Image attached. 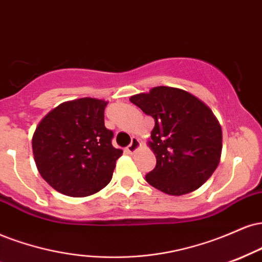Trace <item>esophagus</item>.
Segmentation results:
<instances>
[{
	"label": "esophagus",
	"mask_w": 262,
	"mask_h": 262,
	"mask_svg": "<svg viewBox=\"0 0 262 262\" xmlns=\"http://www.w3.org/2000/svg\"><path fill=\"white\" fill-rule=\"evenodd\" d=\"M140 146H141L140 140L138 139V138H133V139H132V143L127 146V151L129 154H134Z\"/></svg>",
	"instance_id": "34e87169"
}]
</instances>
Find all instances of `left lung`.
<instances>
[{"mask_svg": "<svg viewBox=\"0 0 262 262\" xmlns=\"http://www.w3.org/2000/svg\"><path fill=\"white\" fill-rule=\"evenodd\" d=\"M130 102L155 119L149 146L156 166L145 179L163 193L184 195L200 188L221 159L222 129L209 106L188 91L156 86Z\"/></svg>", "mask_w": 262, "mask_h": 262, "instance_id": "8db88e82", "label": "left lung"}]
</instances>
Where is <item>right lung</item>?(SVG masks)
Segmentation results:
<instances>
[{"label":"right lung","mask_w":262,"mask_h":262,"mask_svg":"<svg viewBox=\"0 0 262 262\" xmlns=\"http://www.w3.org/2000/svg\"><path fill=\"white\" fill-rule=\"evenodd\" d=\"M106 101L83 97L58 105L41 119L33 135V154L41 177L55 190L89 196L112 179L123 151L105 127Z\"/></svg>","instance_id":"1"}]
</instances>
